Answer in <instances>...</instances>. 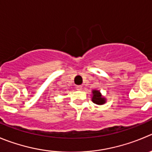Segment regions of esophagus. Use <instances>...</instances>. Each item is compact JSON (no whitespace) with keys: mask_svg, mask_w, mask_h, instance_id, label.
Returning <instances> with one entry per match:
<instances>
[{"mask_svg":"<svg viewBox=\"0 0 152 152\" xmlns=\"http://www.w3.org/2000/svg\"><path fill=\"white\" fill-rule=\"evenodd\" d=\"M76 89H77V90H81L82 86H80V85H77V86H76Z\"/></svg>","mask_w":152,"mask_h":152,"instance_id":"1","label":"esophagus"}]
</instances>
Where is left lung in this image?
<instances>
[{"instance_id":"8db88e82","label":"left lung","mask_w":152,"mask_h":152,"mask_svg":"<svg viewBox=\"0 0 152 152\" xmlns=\"http://www.w3.org/2000/svg\"><path fill=\"white\" fill-rule=\"evenodd\" d=\"M92 93H93V96H92V102L96 104H103L105 103V99L102 98V95H101L100 92L97 90L92 91Z\"/></svg>"}]
</instances>
